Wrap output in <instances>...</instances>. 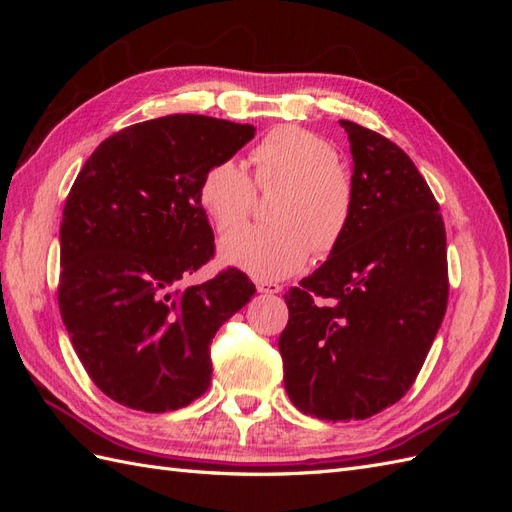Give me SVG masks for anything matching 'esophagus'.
I'll list each match as a JSON object with an SVG mask.
<instances>
[{"label":"esophagus","instance_id":"34e87169","mask_svg":"<svg viewBox=\"0 0 512 512\" xmlns=\"http://www.w3.org/2000/svg\"><path fill=\"white\" fill-rule=\"evenodd\" d=\"M256 288H258V292H262V294H277V292L282 290L280 284L269 282V280H258V282H256Z\"/></svg>","mask_w":512,"mask_h":512}]
</instances>
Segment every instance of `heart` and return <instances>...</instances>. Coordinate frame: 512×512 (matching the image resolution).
I'll use <instances>...</instances> for the list:
<instances>
[{
	"label": "heart",
	"instance_id": "b5f03b06",
	"mask_svg": "<svg viewBox=\"0 0 512 512\" xmlns=\"http://www.w3.org/2000/svg\"><path fill=\"white\" fill-rule=\"evenodd\" d=\"M260 190L282 185L269 209L271 224L232 232L220 243L224 265L260 280L297 273L312 256L342 243L354 213V185L337 164L335 147L299 126L271 130L252 151ZM254 183L232 160L211 166L198 188L200 207L220 232L241 226L254 207Z\"/></svg>",
	"mask_w": 512,
	"mask_h": 512
}]
</instances>
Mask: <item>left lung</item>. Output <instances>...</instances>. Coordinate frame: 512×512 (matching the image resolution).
<instances>
[{
	"mask_svg": "<svg viewBox=\"0 0 512 512\" xmlns=\"http://www.w3.org/2000/svg\"><path fill=\"white\" fill-rule=\"evenodd\" d=\"M352 153L354 213L327 262L284 299V386L303 414L369 418L406 395L448 301L440 205L389 138L339 121Z\"/></svg>",
	"mask_w": 512,
	"mask_h": 512,
	"instance_id": "obj_1",
	"label": "left lung"
}]
</instances>
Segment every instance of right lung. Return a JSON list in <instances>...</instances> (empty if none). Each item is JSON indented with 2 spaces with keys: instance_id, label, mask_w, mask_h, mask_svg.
Returning a JSON list of instances; mask_svg holds the SVG:
<instances>
[{
  "instance_id": "obj_1",
  "label": "right lung",
  "mask_w": 512,
  "mask_h": 512,
  "mask_svg": "<svg viewBox=\"0 0 512 512\" xmlns=\"http://www.w3.org/2000/svg\"><path fill=\"white\" fill-rule=\"evenodd\" d=\"M254 134L205 115L134 123L100 143L72 185L59 309L89 378L121 406L168 412L209 389L211 339L256 286L237 269L183 286L215 250L198 188Z\"/></svg>"
}]
</instances>
